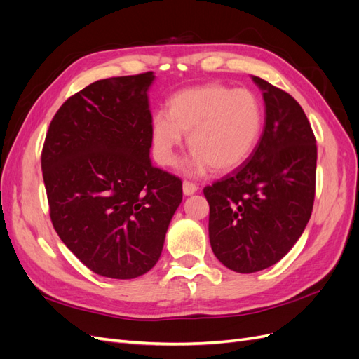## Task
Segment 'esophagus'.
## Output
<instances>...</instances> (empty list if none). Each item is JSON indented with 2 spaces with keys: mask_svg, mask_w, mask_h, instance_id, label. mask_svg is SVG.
<instances>
[{
  "mask_svg": "<svg viewBox=\"0 0 359 359\" xmlns=\"http://www.w3.org/2000/svg\"><path fill=\"white\" fill-rule=\"evenodd\" d=\"M196 191H198L196 184L189 182V181H184L182 182V193L186 194V196H191V194H194Z\"/></svg>",
  "mask_w": 359,
  "mask_h": 359,
  "instance_id": "esophagus-1",
  "label": "esophagus"
}]
</instances>
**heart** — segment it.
Returning a JSON list of instances; mask_svg holds the SVG:
<instances>
[{
    "label": "heart",
    "mask_w": 359,
    "mask_h": 359,
    "mask_svg": "<svg viewBox=\"0 0 359 359\" xmlns=\"http://www.w3.org/2000/svg\"><path fill=\"white\" fill-rule=\"evenodd\" d=\"M262 128L264 107L255 93L219 83L193 86L170 97L168 114L153 116V153L161 166H173L184 133H189L193 154L184 172L202 175L210 168L229 172L252 156Z\"/></svg>",
    "instance_id": "heart-1"
}]
</instances>
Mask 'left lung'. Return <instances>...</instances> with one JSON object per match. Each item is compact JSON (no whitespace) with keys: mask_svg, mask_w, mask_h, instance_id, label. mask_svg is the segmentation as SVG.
Listing matches in <instances>:
<instances>
[{"mask_svg":"<svg viewBox=\"0 0 359 359\" xmlns=\"http://www.w3.org/2000/svg\"><path fill=\"white\" fill-rule=\"evenodd\" d=\"M252 79L265 102L262 136L240 168L203 189L212 252L241 274L273 266L297 244L311 215L318 160L299 103L257 76Z\"/></svg>","mask_w":359,"mask_h":359,"instance_id":"1","label":"left lung"}]
</instances>
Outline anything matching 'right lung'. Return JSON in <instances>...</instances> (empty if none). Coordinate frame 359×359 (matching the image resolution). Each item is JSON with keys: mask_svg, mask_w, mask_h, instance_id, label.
<instances>
[{"mask_svg": "<svg viewBox=\"0 0 359 359\" xmlns=\"http://www.w3.org/2000/svg\"><path fill=\"white\" fill-rule=\"evenodd\" d=\"M153 72L97 81L50 121L41 153L50 220L93 273L128 280L160 259L181 180L149 158Z\"/></svg>", "mask_w": 359, "mask_h": 359, "instance_id": "right-lung-1", "label": "right lung"}]
</instances>
